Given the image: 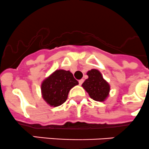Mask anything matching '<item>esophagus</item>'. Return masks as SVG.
I'll use <instances>...</instances> for the list:
<instances>
[{
    "label": "esophagus",
    "instance_id": "obj_1",
    "mask_svg": "<svg viewBox=\"0 0 149 149\" xmlns=\"http://www.w3.org/2000/svg\"><path fill=\"white\" fill-rule=\"evenodd\" d=\"M83 82H84V79H79V85H82V83H83Z\"/></svg>",
    "mask_w": 149,
    "mask_h": 149
}]
</instances>
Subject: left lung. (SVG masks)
Instances as JSON below:
<instances>
[{"mask_svg": "<svg viewBox=\"0 0 149 149\" xmlns=\"http://www.w3.org/2000/svg\"><path fill=\"white\" fill-rule=\"evenodd\" d=\"M88 79L82 83V87L94 101L103 102L109 95L110 85L103 77L102 74L95 69L87 72Z\"/></svg>", "mask_w": 149, "mask_h": 149, "instance_id": "8db88e82", "label": "left lung"}]
</instances>
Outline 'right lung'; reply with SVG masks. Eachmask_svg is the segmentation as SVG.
Instances as JSON below:
<instances>
[{"mask_svg":"<svg viewBox=\"0 0 149 149\" xmlns=\"http://www.w3.org/2000/svg\"><path fill=\"white\" fill-rule=\"evenodd\" d=\"M78 84L70 71L57 70L42 81V97L51 107H58L67 101L70 90Z\"/></svg>","mask_w":149,"mask_h":149,"instance_id":"add662e5","label":"right lung"}]
</instances>
